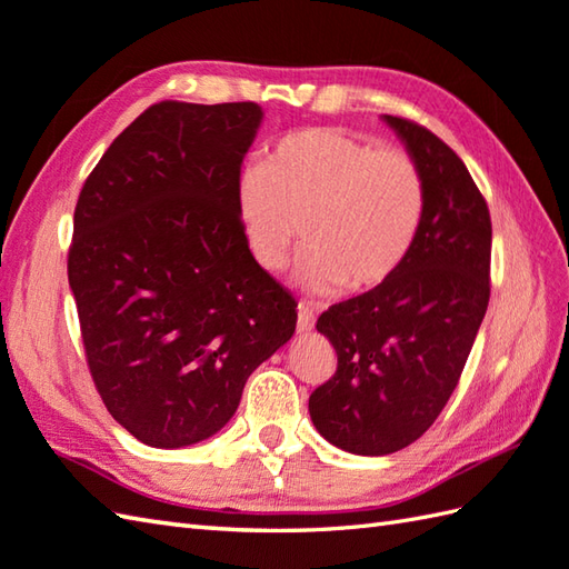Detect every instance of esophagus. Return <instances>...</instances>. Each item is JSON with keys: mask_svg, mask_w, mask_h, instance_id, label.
<instances>
[{"mask_svg": "<svg viewBox=\"0 0 569 569\" xmlns=\"http://www.w3.org/2000/svg\"><path fill=\"white\" fill-rule=\"evenodd\" d=\"M312 327H315L312 310H308L306 306H300L298 308V332L300 335H308V332H312Z\"/></svg>", "mask_w": 569, "mask_h": 569, "instance_id": "1", "label": "esophagus"}]
</instances>
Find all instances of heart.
<instances>
[{
	"instance_id": "obj_1",
	"label": "heart",
	"mask_w": 569,
	"mask_h": 569,
	"mask_svg": "<svg viewBox=\"0 0 569 569\" xmlns=\"http://www.w3.org/2000/svg\"><path fill=\"white\" fill-rule=\"evenodd\" d=\"M425 213L412 157L339 128L296 130L273 144L263 169L237 183V218L249 254L281 271L306 240L296 279L312 296L386 283L407 259Z\"/></svg>"
}]
</instances>
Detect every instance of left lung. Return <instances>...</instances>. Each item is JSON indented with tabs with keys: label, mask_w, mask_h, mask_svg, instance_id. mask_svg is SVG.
I'll use <instances>...</instances> for the list:
<instances>
[{
	"label": "left lung",
	"mask_w": 569,
	"mask_h": 569,
	"mask_svg": "<svg viewBox=\"0 0 569 569\" xmlns=\"http://www.w3.org/2000/svg\"><path fill=\"white\" fill-rule=\"evenodd\" d=\"M382 121L419 169L425 213L395 276L320 315L337 373L308 405L315 429L356 456L395 453L433 425L490 302L492 222L468 167L431 130Z\"/></svg>",
	"instance_id": "left-lung-1"
}]
</instances>
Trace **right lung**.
I'll return each mask as SVG.
<instances>
[{
  "label": "right lung",
  "instance_id": "add662e5",
  "mask_svg": "<svg viewBox=\"0 0 569 569\" xmlns=\"http://www.w3.org/2000/svg\"><path fill=\"white\" fill-rule=\"evenodd\" d=\"M261 118L252 101L154 103L79 193L68 279L89 371L111 417L152 448L218 433L296 332V300L237 218Z\"/></svg>",
  "mask_w": 569,
  "mask_h": 569
}]
</instances>
